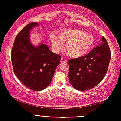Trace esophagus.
Returning <instances> with one entry per match:
<instances>
[{
  "instance_id": "34e87169",
  "label": "esophagus",
  "mask_w": 121,
  "mask_h": 121,
  "mask_svg": "<svg viewBox=\"0 0 121 121\" xmlns=\"http://www.w3.org/2000/svg\"><path fill=\"white\" fill-rule=\"evenodd\" d=\"M67 60L66 58H62L60 60V62L61 63H64V62H67Z\"/></svg>"
}]
</instances>
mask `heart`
<instances>
[{
    "label": "heart",
    "mask_w": 121,
    "mask_h": 121,
    "mask_svg": "<svg viewBox=\"0 0 121 121\" xmlns=\"http://www.w3.org/2000/svg\"><path fill=\"white\" fill-rule=\"evenodd\" d=\"M50 40L56 50L62 47V42H67L66 48L69 55L79 58L85 56L90 51L95 42V38L92 34L80 30L65 29L59 32L58 36L51 33Z\"/></svg>",
    "instance_id": "b5f03b06"
}]
</instances>
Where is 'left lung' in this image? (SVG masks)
<instances>
[{"label":"left lung","mask_w":121,"mask_h":121,"mask_svg":"<svg viewBox=\"0 0 121 121\" xmlns=\"http://www.w3.org/2000/svg\"><path fill=\"white\" fill-rule=\"evenodd\" d=\"M86 55L68 61L69 82L74 89L84 91L98 85L107 73L111 51L105 38Z\"/></svg>","instance_id":"left-lung-1"}]
</instances>
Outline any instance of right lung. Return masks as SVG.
I'll return each instance as SVG.
<instances>
[{
    "label": "right lung",
    "instance_id": "add662e5",
    "mask_svg": "<svg viewBox=\"0 0 121 121\" xmlns=\"http://www.w3.org/2000/svg\"><path fill=\"white\" fill-rule=\"evenodd\" d=\"M38 22L27 24L15 39L11 51V62L14 73L27 88L41 91L50 84L61 57L54 53L45 44L35 46L30 35Z\"/></svg>",
    "mask_w": 121,
    "mask_h": 121
}]
</instances>
